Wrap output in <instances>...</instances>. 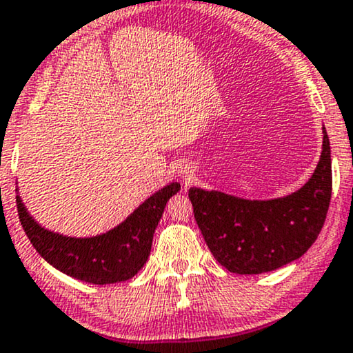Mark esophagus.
Returning a JSON list of instances; mask_svg holds the SVG:
<instances>
[{"mask_svg": "<svg viewBox=\"0 0 353 353\" xmlns=\"http://www.w3.org/2000/svg\"><path fill=\"white\" fill-rule=\"evenodd\" d=\"M180 176L183 178V181H190L191 176H193V170H191L190 167H183L180 168Z\"/></svg>", "mask_w": 353, "mask_h": 353, "instance_id": "esophagus-1", "label": "esophagus"}]
</instances>
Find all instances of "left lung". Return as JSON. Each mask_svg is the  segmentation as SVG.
Here are the masks:
<instances>
[{
    "label": "left lung",
    "instance_id": "8db88e82",
    "mask_svg": "<svg viewBox=\"0 0 353 353\" xmlns=\"http://www.w3.org/2000/svg\"><path fill=\"white\" fill-rule=\"evenodd\" d=\"M316 170L295 193L250 201L191 188L194 219L210 253L235 274L274 271L303 256L326 221L332 193L331 145L323 128Z\"/></svg>",
    "mask_w": 353,
    "mask_h": 353
}]
</instances>
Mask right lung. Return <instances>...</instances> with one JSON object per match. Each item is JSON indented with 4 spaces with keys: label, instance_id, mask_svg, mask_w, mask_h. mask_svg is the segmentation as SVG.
Returning a JSON list of instances; mask_svg holds the SVG:
<instances>
[{
    "label": "right lung",
    "instance_id": "add662e5",
    "mask_svg": "<svg viewBox=\"0 0 353 353\" xmlns=\"http://www.w3.org/2000/svg\"><path fill=\"white\" fill-rule=\"evenodd\" d=\"M178 191L180 185L170 183L145 199L120 225L90 238L50 232L32 219L21 196H16V204L27 238L47 263L66 276L105 285L125 282L141 271L150 254L154 232L167 201Z\"/></svg>",
    "mask_w": 353,
    "mask_h": 353
}]
</instances>
